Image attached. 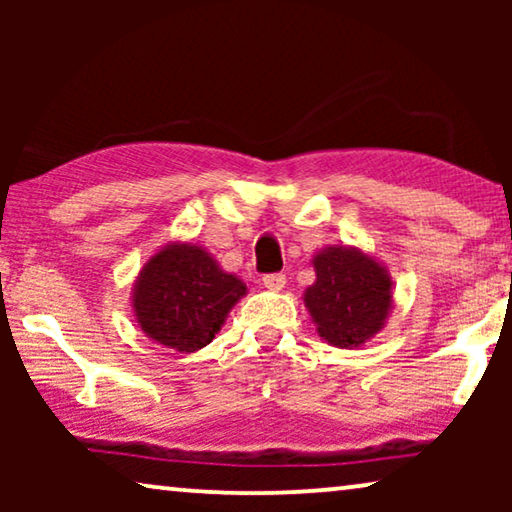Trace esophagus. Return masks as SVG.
<instances>
[{
  "label": "esophagus",
  "instance_id": "1",
  "mask_svg": "<svg viewBox=\"0 0 512 512\" xmlns=\"http://www.w3.org/2000/svg\"><path fill=\"white\" fill-rule=\"evenodd\" d=\"M286 284V277L282 275V272H275V275H265L263 277V286L268 291H282Z\"/></svg>",
  "mask_w": 512,
  "mask_h": 512
}]
</instances>
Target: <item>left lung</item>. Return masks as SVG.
<instances>
[{
  "label": "left lung",
  "mask_w": 512,
  "mask_h": 512,
  "mask_svg": "<svg viewBox=\"0 0 512 512\" xmlns=\"http://www.w3.org/2000/svg\"><path fill=\"white\" fill-rule=\"evenodd\" d=\"M312 265L317 279L303 300L321 338L340 349L375 338L394 307L389 270L359 247L319 249Z\"/></svg>",
  "instance_id": "1"
}]
</instances>
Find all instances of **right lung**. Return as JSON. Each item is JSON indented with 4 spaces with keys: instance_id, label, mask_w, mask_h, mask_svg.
<instances>
[{
    "instance_id": "obj_1",
    "label": "right lung",
    "mask_w": 512,
    "mask_h": 512,
    "mask_svg": "<svg viewBox=\"0 0 512 512\" xmlns=\"http://www.w3.org/2000/svg\"><path fill=\"white\" fill-rule=\"evenodd\" d=\"M242 296V279L223 270L205 247L170 242L139 270L132 312L146 338L188 354L214 340Z\"/></svg>"
}]
</instances>
